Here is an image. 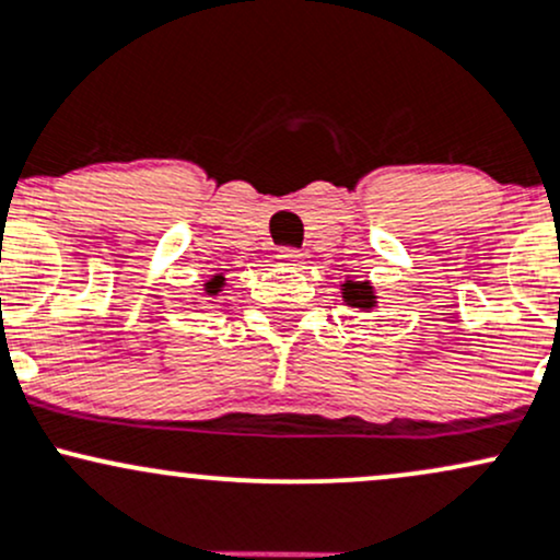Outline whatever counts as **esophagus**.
<instances>
[{"mask_svg":"<svg viewBox=\"0 0 560 560\" xmlns=\"http://www.w3.org/2000/svg\"><path fill=\"white\" fill-rule=\"evenodd\" d=\"M278 259H280V264H291V267H301L306 256H304V250H299V248H280Z\"/></svg>","mask_w":560,"mask_h":560,"instance_id":"esophagus-1","label":"esophagus"}]
</instances>
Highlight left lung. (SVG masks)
I'll list each match as a JSON object with an SVG mask.
<instances>
[{
    "label": "left lung",
    "mask_w": 560,
    "mask_h": 560,
    "mask_svg": "<svg viewBox=\"0 0 560 560\" xmlns=\"http://www.w3.org/2000/svg\"><path fill=\"white\" fill-rule=\"evenodd\" d=\"M343 299H347L351 306L368 310V306L373 304V291H370L368 282H347V285H343Z\"/></svg>",
    "instance_id": "left-lung-1"
}]
</instances>
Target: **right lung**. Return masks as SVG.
<instances>
[{
    "instance_id": "add662e5",
    "label": "right lung",
    "mask_w": 560,
    "mask_h": 560,
    "mask_svg": "<svg viewBox=\"0 0 560 560\" xmlns=\"http://www.w3.org/2000/svg\"><path fill=\"white\" fill-rule=\"evenodd\" d=\"M219 288H222V278H213V280L209 282V293H217Z\"/></svg>"
}]
</instances>
